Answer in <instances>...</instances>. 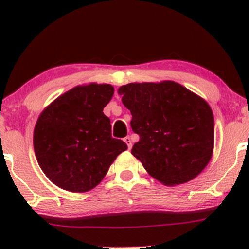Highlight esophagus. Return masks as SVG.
<instances>
[{"mask_svg": "<svg viewBox=\"0 0 249 249\" xmlns=\"http://www.w3.org/2000/svg\"><path fill=\"white\" fill-rule=\"evenodd\" d=\"M124 142H126V144H127V147H128V148L132 147V141H131V137H130V136L125 137V138H124Z\"/></svg>", "mask_w": 249, "mask_h": 249, "instance_id": "esophagus-1", "label": "esophagus"}]
</instances>
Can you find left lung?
I'll use <instances>...</instances> for the list:
<instances>
[{"label": "left lung", "instance_id": "left-lung-1", "mask_svg": "<svg viewBox=\"0 0 249 249\" xmlns=\"http://www.w3.org/2000/svg\"><path fill=\"white\" fill-rule=\"evenodd\" d=\"M139 136L131 153L166 186L196 178L212 158L214 117L206 101L172 81L118 89Z\"/></svg>", "mask_w": 249, "mask_h": 249}]
</instances>
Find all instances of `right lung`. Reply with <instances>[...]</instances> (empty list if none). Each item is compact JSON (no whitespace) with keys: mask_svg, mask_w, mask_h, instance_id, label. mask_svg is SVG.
<instances>
[{"mask_svg":"<svg viewBox=\"0 0 249 249\" xmlns=\"http://www.w3.org/2000/svg\"><path fill=\"white\" fill-rule=\"evenodd\" d=\"M112 85H78L55 99L39 115L34 130L38 165L53 184L70 192H88L107 173L118 154L127 150L112 138L103 108Z\"/></svg>","mask_w":249,"mask_h":249,"instance_id":"obj_1","label":"right lung"}]
</instances>
